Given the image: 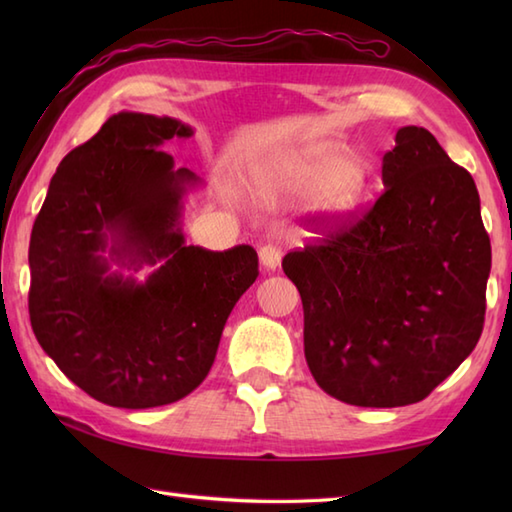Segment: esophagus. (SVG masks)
<instances>
[{"label":"esophagus","instance_id":"esophagus-1","mask_svg":"<svg viewBox=\"0 0 512 512\" xmlns=\"http://www.w3.org/2000/svg\"><path fill=\"white\" fill-rule=\"evenodd\" d=\"M259 262H262V266L266 270L279 268V264H281V250L277 246H273V244L262 246V248H259Z\"/></svg>","mask_w":512,"mask_h":512}]
</instances>
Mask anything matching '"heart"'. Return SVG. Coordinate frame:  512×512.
I'll list each match as a JSON object with an SVG mask.
<instances>
[{
  "mask_svg": "<svg viewBox=\"0 0 512 512\" xmlns=\"http://www.w3.org/2000/svg\"><path fill=\"white\" fill-rule=\"evenodd\" d=\"M259 189L266 195L314 193L321 209L343 220L363 204L369 173L363 162L341 158L339 151L323 156H301L259 171Z\"/></svg>",
  "mask_w": 512,
  "mask_h": 512,
  "instance_id": "heart-1",
  "label": "heart"
}]
</instances>
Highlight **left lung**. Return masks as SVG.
<instances>
[{
  "instance_id": "1",
  "label": "left lung",
  "mask_w": 512,
  "mask_h": 512,
  "mask_svg": "<svg viewBox=\"0 0 512 512\" xmlns=\"http://www.w3.org/2000/svg\"><path fill=\"white\" fill-rule=\"evenodd\" d=\"M383 184L361 217L312 220L325 235L281 262L314 380L356 407H405L451 376L480 341L491 273L475 182L431 132L398 129Z\"/></svg>"
}]
</instances>
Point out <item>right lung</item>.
<instances>
[{
	"instance_id": "right-lung-1",
	"label": "right lung",
	"mask_w": 512,
	"mask_h": 512,
	"mask_svg": "<svg viewBox=\"0 0 512 512\" xmlns=\"http://www.w3.org/2000/svg\"><path fill=\"white\" fill-rule=\"evenodd\" d=\"M176 118L118 112L72 149L50 180L30 235L32 332L85 394L121 409L176 402L215 361L224 323L255 284L253 246L184 244L180 202L198 184L160 145L189 138ZM161 262L145 285L107 274Z\"/></svg>"
}]
</instances>
